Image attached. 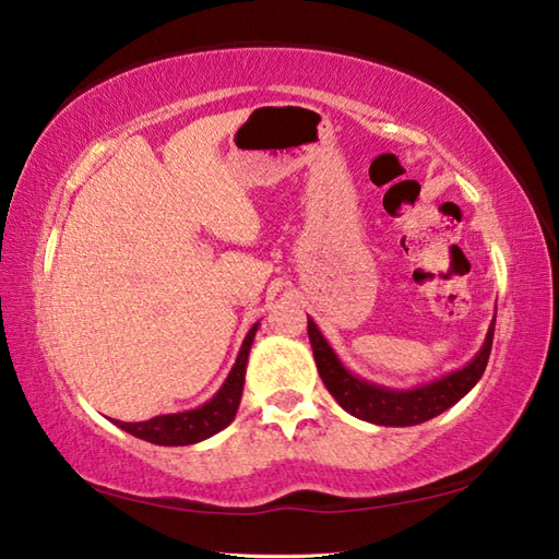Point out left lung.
Wrapping results in <instances>:
<instances>
[{
  "label": "left lung",
  "instance_id": "left-lung-1",
  "mask_svg": "<svg viewBox=\"0 0 559 559\" xmlns=\"http://www.w3.org/2000/svg\"><path fill=\"white\" fill-rule=\"evenodd\" d=\"M308 336L322 382L330 390V395L352 417L378 426H414L451 409L455 402H461L477 385V380L483 378L489 360L491 338H495V320L489 324L483 348H479L469 364L443 378H436L431 382H424V385H414L407 390L376 385V382L354 376L338 360L334 348L322 336L320 326L314 324L312 317H308Z\"/></svg>",
  "mask_w": 559,
  "mask_h": 559
}]
</instances>
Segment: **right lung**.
Returning <instances> with one entry per match:
<instances>
[{
  "label": "right lung",
  "mask_w": 559,
  "mask_h": 559,
  "mask_svg": "<svg viewBox=\"0 0 559 559\" xmlns=\"http://www.w3.org/2000/svg\"><path fill=\"white\" fill-rule=\"evenodd\" d=\"M257 330H259V322L247 332L242 348H239L235 366L225 378L223 388L217 390L205 404H201V407L177 412V414H159V417H152L147 421H135V424L114 419V424L118 429L128 431L130 436H138V439L150 441L155 445H191V443L211 439V436H215L217 431H223L225 426L233 424L239 400H242L247 360H249L251 344H254Z\"/></svg>",
  "instance_id": "1"
}]
</instances>
